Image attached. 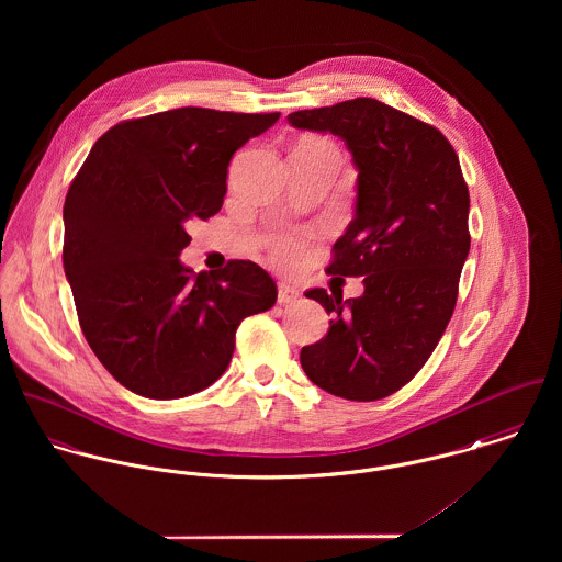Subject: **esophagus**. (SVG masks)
Returning a JSON list of instances; mask_svg holds the SVG:
<instances>
[{"label":"esophagus","mask_w":562,"mask_h":562,"mask_svg":"<svg viewBox=\"0 0 562 562\" xmlns=\"http://www.w3.org/2000/svg\"><path fill=\"white\" fill-rule=\"evenodd\" d=\"M299 290L294 288V285H290V283H279L277 285V301L281 303V305H288V303H294V301H299Z\"/></svg>","instance_id":"34e87169"}]
</instances>
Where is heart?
Returning <instances> with one entry per match:
<instances>
[{
	"mask_svg": "<svg viewBox=\"0 0 562 562\" xmlns=\"http://www.w3.org/2000/svg\"><path fill=\"white\" fill-rule=\"evenodd\" d=\"M316 143H321V140H316ZM321 145H326V143H321ZM270 248H272L274 263L294 266L303 255V240L299 236H279L272 240Z\"/></svg>",
	"mask_w": 562,
	"mask_h": 562,
	"instance_id": "heart-1",
	"label": "heart"
}]
</instances>
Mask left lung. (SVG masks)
<instances>
[{"mask_svg":"<svg viewBox=\"0 0 562 562\" xmlns=\"http://www.w3.org/2000/svg\"><path fill=\"white\" fill-rule=\"evenodd\" d=\"M288 123L333 134L350 151L355 218L326 272L366 277L359 299L305 292L333 321L301 350V366L333 396L381 401L419 372L452 318L470 252L461 164L437 127L370 97L292 112Z\"/></svg>","mask_w":562,"mask_h":562,"instance_id":"left-lung-1","label":"left lung"}]
</instances>
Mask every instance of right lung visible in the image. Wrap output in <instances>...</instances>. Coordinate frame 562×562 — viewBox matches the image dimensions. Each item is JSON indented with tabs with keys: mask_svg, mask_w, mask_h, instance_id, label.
Returning <instances> with one entry per match:
<instances>
[{
	"mask_svg": "<svg viewBox=\"0 0 562 562\" xmlns=\"http://www.w3.org/2000/svg\"><path fill=\"white\" fill-rule=\"evenodd\" d=\"M279 116L158 112L108 130L81 164L63 212L65 274L88 346L130 392L172 401L210 387L240 322L274 305L257 263L196 274L179 255L186 225L223 207L234 154Z\"/></svg>",
	"mask_w": 562,
	"mask_h": 562,
	"instance_id": "obj_1",
	"label": "right lung"
}]
</instances>
